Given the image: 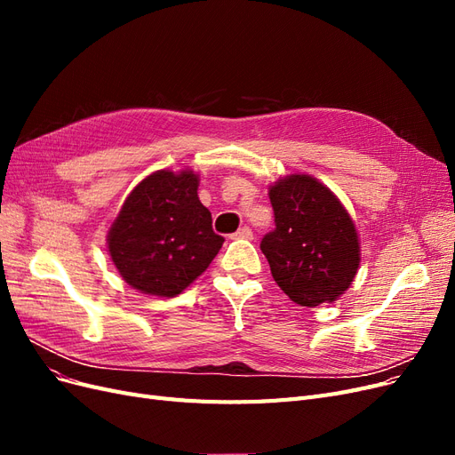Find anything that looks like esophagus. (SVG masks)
Here are the masks:
<instances>
[{
    "label": "esophagus",
    "instance_id": "34e87169",
    "mask_svg": "<svg viewBox=\"0 0 455 455\" xmlns=\"http://www.w3.org/2000/svg\"><path fill=\"white\" fill-rule=\"evenodd\" d=\"M231 237L233 239H252V229L249 226H243L235 233H233Z\"/></svg>",
    "mask_w": 455,
    "mask_h": 455
}]
</instances>
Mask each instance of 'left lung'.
Segmentation results:
<instances>
[{
	"label": "left lung",
	"instance_id": "1",
	"mask_svg": "<svg viewBox=\"0 0 455 455\" xmlns=\"http://www.w3.org/2000/svg\"><path fill=\"white\" fill-rule=\"evenodd\" d=\"M275 229L261 239L271 275L296 304H332L351 286L361 264L359 233L341 201L309 174L269 186Z\"/></svg>",
	"mask_w": 455,
	"mask_h": 455
}]
</instances>
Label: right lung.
I'll return each mask as SVG.
<instances>
[{"instance_id":"right-lung-1","label":"right lung","mask_w":455,"mask_h":455,"mask_svg":"<svg viewBox=\"0 0 455 455\" xmlns=\"http://www.w3.org/2000/svg\"><path fill=\"white\" fill-rule=\"evenodd\" d=\"M194 171H157L123 203L108 231V251L127 284L174 298L211 266L224 237L197 196Z\"/></svg>"}]
</instances>
